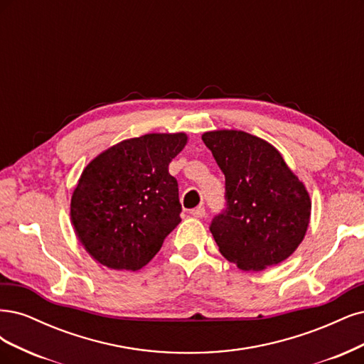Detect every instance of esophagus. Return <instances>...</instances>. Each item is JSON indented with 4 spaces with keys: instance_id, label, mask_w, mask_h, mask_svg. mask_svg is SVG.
<instances>
[{
    "instance_id": "esophagus-1",
    "label": "esophagus",
    "mask_w": 364,
    "mask_h": 364,
    "mask_svg": "<svg viewBox=\"0 0 364 364\" xmlns=\"http://www.w3.org/2000/svg\"><path fill=\"white\" fill-rule=\"evenodd\" d=\"M191 215H192L193 218H204V216H205V208H204V207L193 208V210H191Z\"/></svg>"
}]
</instances>
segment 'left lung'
I'll return each mask as SVG.
<instances>
[{"label":"left lung","mask_w":364,"mask_h":364,"mask_svg":"<svg viewBox=\"0 0 364 364\" xmlns=\"http://www.w3.org/2000/svg\"><path fill=\"white\" fill-rule=\"evenodd\" d=\"M203 140L225 175L227 207L210 225L220 254L242 271L259 272L284 262L310 224L306 186L260 137L216 130Z\"/></svg>","instance_id":"1"}]
</instances>
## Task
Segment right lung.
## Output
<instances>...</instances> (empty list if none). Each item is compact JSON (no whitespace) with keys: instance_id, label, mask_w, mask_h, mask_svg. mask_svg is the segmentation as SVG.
I'll use <instances>...</instances> for the list:
<instances>
[{"instance_id":"1","label":"right lung","mask_w":364,"mask_h":364,"mask_svg":"<svg viewBox=\"0 0 364 364\" xmlns=\"http://www.w3.org/2000/svg\"><path fill=\"white\" fill-rule=\"evenodd\" d=\"M186 133H151L102 151L81 172L71 198L78 240L114 271L148 264L181 218L178 183L169 163Z\"/></svg>"}]
</instances>
